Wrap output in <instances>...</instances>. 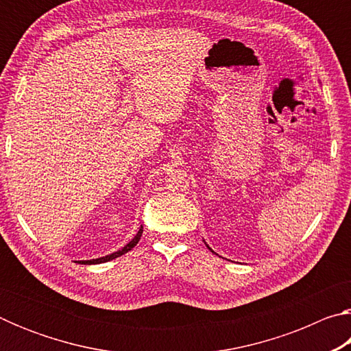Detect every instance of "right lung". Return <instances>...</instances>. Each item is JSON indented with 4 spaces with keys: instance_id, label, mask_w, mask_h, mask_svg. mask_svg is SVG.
<instances>
[{
    "instance_id": "obj_1",
    "label": "right lung",
    "mask_w": 351,
    "mask_h": 351,
    "mask_svg": "<svg viewBox=\"0 0 351 351\" xmlns=\"http://www.w3.org/2000/svg\"><path fill=\"white\" fill-rule=\"evenodd\" d=\"M141 237H142V226H141V229H139V232L136 234V237L134 239L128 243V245H125L123 246L121 251H117V252H112V254H110V255H105V257H100V258H94V260H85V261H80V263H86V265H97V263H105V261H110V260H112V258H117V257H121V255H123L125 252H128V251H132V249L138 245L139 243V240H141Z\"/></svg>"
}]
</instances>
